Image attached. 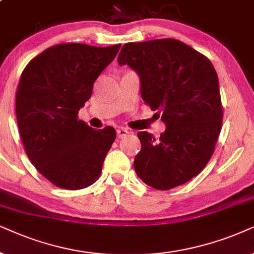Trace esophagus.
Listing matches in <instances>:
<instances>
[{"mask_svg":"<svg viewBox=\"0 0 254 254\" xmlns=\"http://www.w3.org/2000/svg\"><path fill=\"white\" fill-rule=\"evenodd\" d=\"M129 134V131H127V129H124V127H121V129H117V137L118 138H125Z\"/></svg>","mask_w":254,"mask_h":254,"instance_id":"obj_1","label":"esophagus"}]
</instances>
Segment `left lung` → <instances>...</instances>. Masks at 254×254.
I'll return each instance as SVG.
<instances>
[{
    "mask_svg": "<svg viewBox=\"0 0 254 254\" xmlns=\"http://www.w3.org/2000/svg\"><path fill=\"white\" fill-rule=\"evenodd\" d=\"M118 64L136 70L144 102L161 113L166 124L158 140L138 132L137 175L159 190L191 180L210 160L222 129L218 76L211 62L187 44L165 38L127 43Z\"/></svg>",
    "mask_w": 254,
    "mask_h": 254,
    "instance_id": "left-lung-1",
    "label": "left lung"
}]
</instances>
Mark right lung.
Listing matches in <instances>:
<instances>
[{
	"mask_svg": "<svg viewBox=\"0 0 254 254\" xmlns=\"http://www.w3.org/2000/svg\"><path fill=\"white\" fill-rule=\"evenodd\" d=\"M120 49L121 44H58L22 72L16 92L21 139L33 166L57 187L77 190L100 178L116 131L113 127L94 130L77 114Z\"/></svg>",
	"mask_w": 254,
	"mask_h": 254,
	"instance_id": "1",
	"label": "right lung"
}]
</instances>
